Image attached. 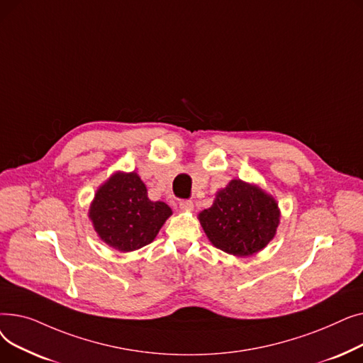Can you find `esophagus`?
Masks as SVG:
<instances>
[{
    "instance_id": "1",
    "label": "esophagus",
    "mask_w": 363,
    "mask_h": 363,
    "mask_svg": "<svg viewBox=\"0 0 363 363\" xmlns=\"http://www.w3.org/2000/svg\"><path fill=\"white\" fill-rule=\"evenodd\" d=\"M179 207L182 208V211H193L194 203L191 200H181Z\"/></svg>"
}]
</instances>
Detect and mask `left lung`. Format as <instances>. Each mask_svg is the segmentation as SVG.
Wrapping results in <instances>:
<instances>
[{"label":"left lung","instance_id":"8db88e82","mask_svg":"<svg viewBox=\"0 0 363 363\" xmlns=\"http://www.w3.org/2000/svg\"><path fill=\"white\" fill-rule=\"evenodd\" d=\"M277 200L257 185L233 179L216 193L212 207L199 215L211 242L228 255L252 256L275 237L279 225Z\"/></svg>","mask_w":363,"mask_h":363}]
</instances>
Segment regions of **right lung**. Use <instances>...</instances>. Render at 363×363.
Listing matches in <instances>:
<instances>
[{"instance_id": "add662e5", "label": "right lung", "mask_w": 363, "mask_h": 363, "mask_svg": "<svg viewBox=\"0 0 363 363\" xmlns=\"http://www.w3.org/2000/svg\"><path fill=\"white\" fill-rule=\"evenodd\" d=\"M172 215L163 201H151L135 172H116L95 193L89 219L95 233L113 249L133 252L150 244Z\"/></svg>"}]
</instances>
